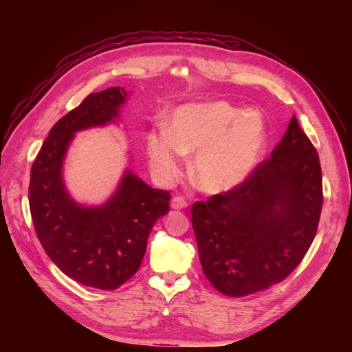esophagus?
Segmentation results:
<instances>
[{
	"label": "esophagus",
	"mask_w": 352,
	"mask_h": 352,
	"mask_svg": "<svg viewBox=\"0 0 352 352\" xmlns=\"http://www.w3.org/2000/svg\"><path fill=\"white\" fill-rule=\"evenodd\" d=\"M188 207V201L184 197H175L172 199V208L175 210H182Z\"/></svg>",
	"instance_id": "esophagus-1"
}]
</instances>
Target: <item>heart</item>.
<instances>
[{"label":"heart","mask_w":352,"mask_h":352,"mask_svg":"<svg viewBox=\"0 0 352 352\" xmlns=\"http://www.w3.org/2000/svg\"><path fill=\"white\" fill-rule=\"evenodd\" d=\"M267 144V129L257 111H243L226 101L189 104L177 109L170 131L148 133L146 150L154 175L163 184L176 180L186 154H195L192 175L206 192L235 188L255 168Z\"/></svg>","instance_id":"b5f03b06"}]
</instances>
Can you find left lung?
Listing matches in <instances>:
<instances>
[{"mask_svg":"<svg viewBox=\"0 0 352 352\" xmlns=\"http://www.w3.org/2000/svg\"><path fill=\"white\" fill-rule=\"evenodd\" d=\"M322 207L318 154L294 116L243 182L190 207L202 272L229 296L282 282L313 243Z\"/></svg>","mask_w":352,"mask_h":352,"instance_id":"1","label":"left lung"}]
</instances>
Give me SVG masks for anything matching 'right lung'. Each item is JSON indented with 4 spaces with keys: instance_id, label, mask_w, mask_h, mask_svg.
Returning <instances> with one entry per match:
<instances>
[{
    "instance_id": "add662e5",
    "label": "right lung",
    "mask_w": 352,
    "mask_h": 352,
    "mask_svg": "<svg viewBox=\"0 0 352 352\" xmlns=\"http://www.w3.org/2000/svg\"><path fill=\"white\" fill-rule=\"evenodd\" d=\"M126 95L120 87L88 95L52 126L30 170L29 207L42 248L69 278L102 291L138 272L154 223L170 208L168 190L148 186L129 170L100 207L76 204L63 184L74 132L113 122Z\"/></svg>"
}]
</instances>
